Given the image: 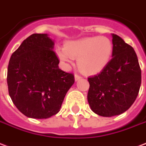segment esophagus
<instances>
[{"label": "esophagus", "mask_w": 146, "mask_h": 146, "mask_svg": "<svg viewBox=\"0 0 146 146\" xmlns=\"http://www.w3.org/2000/svg\"><path fill=\"white\" fill-rule=\"evenodd\" d=\"M80 78H82V76H81V75H79V74H74V79H75V81L79 80Z\"/></svg>", "instance_id": "34e87169"}]
</instances>
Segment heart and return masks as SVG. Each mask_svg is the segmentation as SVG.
I'll list each match as a JSON object with an SVG mask.
<instances>
[{
    "mask_svg": "<svg viewBox=\"0 0 146 146\" xmlns=\"http://www.w3.org/2000/svg\"><path fill=\"white\" fill-rule=\"evenodd\" d=\"M112 50V42L107 37H86L67 42L65 49L57 50V55L65 66L72 63L73 57H76L82 72L96 74L107 65Z\"/></svg>",
    "mask_w": 146,
    "mask_h": 146,
    "instance_id": "heart-1",
    "label": "heart"
}]
</instances>
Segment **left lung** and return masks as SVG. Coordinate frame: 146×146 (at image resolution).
Wrapping results in <instances>:
<instances>
[{"instance_id": "8db88e82", "label": "left lung", "mask_w": 146, "mask_h": 146, "mask_svg": "<svg viewBox=\"0 0 146 146\" xmlns=\"http://www.w3.org/2000/svg\"><path fill=\"white\" fill-rule=\"evenodd\" d=\"M112 59L100 73L88 78V102L94 113L103 117L123 113L139 94L141 72L135 51L113 34Z\"/></svg>"}]
</instances>
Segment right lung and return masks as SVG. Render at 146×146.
<instances>
[{"label": "right lung", "instance_id": "obj_1", "mask_svg": "<svg viewBox=\"0 0 146 146\" xmlns=\"http://www.w3.org/2000/svg\"><path fill=\"white\" fill-rule=\"evenodd\" d=\"M47 34L34 33L11 56L7 67L8 92L24 115L46 119L60 111L66 93L74 82V74L59 68Z\"/></svg>", "mask_w": 146, "mask_h": 146}]
</instances>
